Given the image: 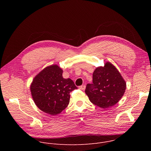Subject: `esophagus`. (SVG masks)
I'll return each instance as SVG.
<instances>
[{
	"label": "esophagus",
	"instance_id": "1",
	"mask_svg": "<svg viewBox=\"0 0 151 151\" xmlns=\"http://www.w3.org/2000/svg\"><path fill=\"white\" fill-rule=\"evenodd\" d=\"M85 85H81V86H80V87H79V88L80 89V90H84L85 89Z\"/></svg>",
	"mask_w": 151,
	"mask_h": 151
}]
</instances>
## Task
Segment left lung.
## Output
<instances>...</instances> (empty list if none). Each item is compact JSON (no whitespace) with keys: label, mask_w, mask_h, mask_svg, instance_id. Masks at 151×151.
Here are the masks:
<instances>
[{"label":"left lung","mask_w":151,"mask_h":151,"mask_svg":"<svg viewBox=\"0 0 151 151\" xmlns=\"http://www.w3.org/2000/svg\"><path fill=\"white\" fill-rule=\"evenodd\" d=\"M93 83L86 86L85 94L92 103L101 109L115 105L124 94L127 87L119 72L108 61L104 66L96 68L93 74Z\"/></svg>","instance_id":"obj_1"}]
</instances>
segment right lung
<instances>
[{"mask_svg":"<svg viewBox=\"0 0 151 151\" xmlns=\"http://www.w3.org/2000/svg\"><path fill=\"white\" fill-rule=\"evenodd\" d=\"M63 70L57 64L44 68L30 84L33 100L42 112L51 115L60 114L68 106L70 93L77 89L73 81L64 79Z\"/></svg>","mask_w":151,"mask_h":151,"instance_id":"add662e5","label":"right lung"}]
</instances>
